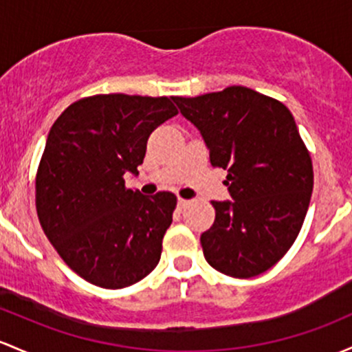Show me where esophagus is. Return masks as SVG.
Returning <instances> with one entry per match:
<instances>
[{"mask_svg": "<svg viewBox=\"0 0 352 352\" xmlns=\"http://www.w3.org/2000/svg\"><path fill=\"white\" fill-rule=\"evenodd\" d=\"M188 204H190V200H187V199H182V197H180L179 200H177V206H179V208H185L188 206Z\"/></svg>", "mask_w": 352, "mask_h": 352, "instance_id": "obj_1", "label": "esophagus"}]
</instances>
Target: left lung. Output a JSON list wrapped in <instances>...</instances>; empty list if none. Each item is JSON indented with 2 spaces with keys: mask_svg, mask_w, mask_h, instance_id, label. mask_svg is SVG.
<instances>
[{
  "mask_svg": "<svg viewBox=\"0 0 352 352\" xmlns=\"http://www.w3.org/2000/svg\"><path fill=\"white\" fill-rule=\"evenodd\" d=\"M173 102L202 133L212 167L227 170L223 184L234 199L212 202L214 226L200 235L204 256L237 279L265 272L294 244L314 185L294 117L279 100L247 87Z\"/></svg>",
  "mask_w": 352,
  "mask_h": 352,
  "instance_id": "left-lung-1",
  "label": "left lung"
}]
</instances>
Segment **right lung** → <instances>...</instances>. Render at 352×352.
<instances>
[{"mask_svg":"<svg viewBox=\"0 0 352 352\" xmlns=\"http://www.w3.org/2000/svg\"><path fill=\"white\" fill-rule=\"evenodd\" d=\"M179 113L168 96L94 95L72 103L48 133L36 172L43 232L69 269L103 289L129 287L160 261L177 197L125 187L150 133Z\"/></svg>","mask_w":352,"mask_h":352,"instance_id":"1","label":"right lung"}]
</instances>
